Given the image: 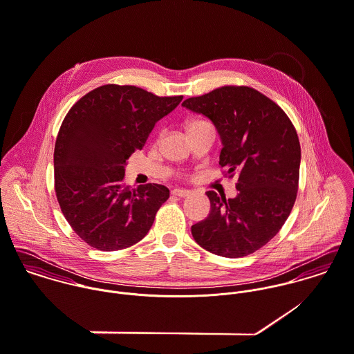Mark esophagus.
Here are the masks:
<instances>
[{
  "label": "esophagus",
  "mask_w": 354,
  "mask_h": 354,
  "mask_svg": "<svg viewBox=\"0 0 354 354\" xmlns=\"http://www.w3.org/2000/svg\"><path fill=\"white\" fill-rule=\"evenodd\" d=\"M190 193H192L190 190H185V189H174V190H171L172 196H180V198L190 196Z\"/></svg>",
  "instance_id": "34e87169"
}]
</instances>
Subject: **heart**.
Segmentation results:
<instances>
[{
  "mask_svg": "<svg viewBox=\"0 0 354 354\" xmlns=\"http://www.w3.org/2000/svg\"><path fill=\"white\" fill-rule=\"evenodd\" d=\"M196 123H201V120H194V122H192V123L189 124V127H190V126H193V124H196Z\"/></svg>",
  "mask_w": 354,
  "mask_h": 354,
  "instance_id": "1",
  "label": "heart"
}]
</instances>
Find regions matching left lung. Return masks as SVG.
Returning <instances> with one entry per match:
<instances>
[{"mask_svg":"<svg viewBox=\"0 0 354 354\" xmlns=\"http://www.w3.org/2000/svg\"><path fill=\"white\" fill-rule=\"evenodd\" d=\"M182 106L214 123L220 165L225 176H239L236 198L206 193L210 213L192 227L193 237L220 257L250 255L278 234L295 205L301 158L296 129L277 103L245 85H224Z\"/></svg>","mask_w":354,"mask_h":354,"instance_id":"obj_1","label":"left lung"}]
</instances>
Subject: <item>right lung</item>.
I'll use <instances>...</instances> for the list:
<instances>
[{"instance_id":"add662e5","label":"right lung","mask_w":354,"mask_h":354,"mask_svg":"<svg viewBox=\"0 0 354 354\" xmlns=\"http://www.w3.org/2000/svg\"><path fill=\"white\" fill-rule=\"evenodd\" d=\"M182 99L106 84L68 111L54 148V189L66 221L88 245L117 251L149 232L169 190L158 183L130 189L124 165Z\"/></svg>"}]
</instances>
